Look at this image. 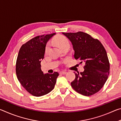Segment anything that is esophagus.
Instances as JSON below:
<instances>
[{"mask_svg": "<svg viewBox=\"0 0 121 121\" xmlns=\"http://www.w3.org/2000/svg\"><path fill=\"white\" fill-rule=\"evenodd\" d=\"M67 73V72L65 71H61L60 72V74H61V75H64V74H65V73Z\"/></svg>", "mask_w": 121, "mask_h": 121, "instance_id": "esophagus-1", "label": "esophagus"}]
</instances>
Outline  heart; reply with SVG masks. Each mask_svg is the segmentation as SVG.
Here are the masks:
<instances>
[{
  "label": "heart",
  "instance_id": "obj_1",
  "mask_svg": "<svg viewBox=\"0 0 121 121\" xmlns=\"http://www.w3.org/2000/svg\"><path fill=\"white\" fill-rule=\"evenodd\" d=\"M53 42L55 43L58 44L62 49L66 48H69V46H70V43H69V40L65 37L63 36H59L58 37H57L56 38H55L53 40ZM50 47L51 43H48L46 45V46L45 47L46 53L48 52Z\"/></svg>",
  "mask_w": 121,
  "mask_h": 121
}]
</instances>
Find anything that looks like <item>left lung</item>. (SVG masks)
Masks as SVG:
<instances>
[{"mask_svg": "<svg viewBox=\"0 0 121 121\" xmlns=\"http://www.w3.org/2000/svg\"><path fill=\"white\" fill-rule=\"evenodd\" d=\"M62 34L72 43L75 59L85 63L83 72H74L76 77L71 87L83 95H95L103 87L109 74L110 64L105 48L99 40L85 32Z\"/></svg>", "mask_w": 121, "mask_h": 121, "instance_id": "1", "label": "left lung"}]
</instances>
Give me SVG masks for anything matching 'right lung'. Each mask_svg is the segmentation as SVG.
I'll return each instance as SVG.
<instances>
[{"label":"right lung","mask_w":121,"mask_h":121,"mask_svg":"<svg viewBox=\"0 0 121 121\" xmlns=\"http://www.w3.org/2000/svg\"><path fill=\"white\" fill-rule=\"evenodd\" d=\"M56 33L36 36L22 45L16 62L18 80L28 92L35 97L45 95L54 89L58 72L44 74L41 70L46 44Z\"/></svg>","instance_id":"right-lung-1"}]
</instances>
